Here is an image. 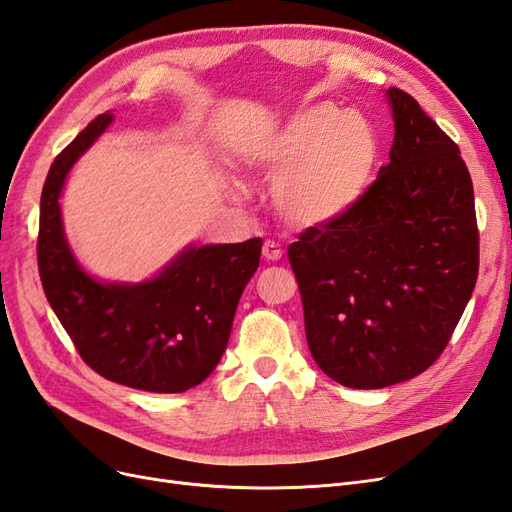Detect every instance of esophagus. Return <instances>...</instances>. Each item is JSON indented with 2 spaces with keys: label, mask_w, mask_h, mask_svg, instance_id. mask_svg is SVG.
Returning <instances> with one entry per match:
<instances>
[{
  "label": "esophagus",
  "mask_w": 512,
  "mask_h": 512,
  "mask_svg": "<svg viewBox=\"0 0 512 512\" xmlns=\"http://www.w3.org/2000/svg\"><path fill=\"white\" fill-rule=\"evenodd\" d=\"M262 258L267 262H277L282 258V247L275 241H265V245H262Z\"/></svg>",
  "instance_id": "1"
}]
</instances>
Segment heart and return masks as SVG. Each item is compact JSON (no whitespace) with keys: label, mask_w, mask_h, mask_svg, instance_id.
Masks as SVG:
<instances>
[{"label":"heart","mask_w":512,"mask_h":512,"mask_svg":"<svg viewBox=\"0 0 512 512\" xmlns=\"http://www.w3.org/2000/svg\"><path fill=\"white\" fill-rule=\"evenodd\" d=\"M380 160L371 123L329 104L294 115L254 151V164L275 181L273 200L282 218L314 228L348 215L361 203Z\"/></svg>","instance_id":"heart-1"}]
</instances>
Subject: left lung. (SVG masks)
<instances>
[{
	"label": "left lung",
	"mask_w": 512,
	"mask_h": 512,
	"mask_svg": "<svg viewBox=\"0 0 512 512\" xmlns=\"http://www.w3.org/2000/svg\"><path fill=\"white\" fill-rule=\"evenodd\" d=\"M386 98L391 162L348 215L288 247L309 352L350 389H384L436 363L478 277L474 188L457 143L406 91Z\"/></svg>",
	"instance_id": "1"
}]
</instances>
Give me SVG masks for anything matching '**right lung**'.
Wrapping results in <instances>:
<instances>
[{
    "label": "right lung",
    "mask_w": 512,
    "mask_h": 512,
    "mask_svg": "<svg viewBox=\"0 0 512 512\" xmlns=\"http://www.w3.org/2000/svg\"><path fill=\"white\" fill-rule=\"evenodd\" d=\"M113 121L98 115L59 153L40 198L38 271L61 327L102 378L149 393L203 382L226 350L241 292L260 262V237L190 247L149 282L100 284L70 252L59 194L68 170Z\"/></svg>",
    "instance_id": "right-lung-1"
}]
</instances>
